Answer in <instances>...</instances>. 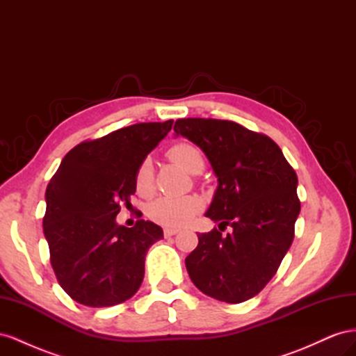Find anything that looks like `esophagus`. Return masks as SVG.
<instances>
[{
	"label": "esophagus",
	"mask_w": 356,
	"mask_h": 356,
	"mask_svg": "<svg viewBox=\"0 0 356 356\" xmlns=\"http://www.w3.org/2000/svg\"><path fill=\"white\" fill-rule=\"evenodd\" d=\"M163 233H165L166 238H169V236H174V234L179 233V229H172V227H166V229L163 230Z\"/></svg>",
	"instance_id": "obj_1"
}]
</instances>
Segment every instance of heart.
Here are the masks:
<instances>
[{
	"label": "heart",
	"mask_w": 356,
	"mask_h": 356,
	"mask_svg": "<svg viewBox=\"0 0 356 356\" xmlns=\"http://www.w3.org/2000/svg\"><path fill=\"white\" fill-rule=\"evenodd\" d=\"M168 156L190 174H196L203 169L202 153L191 144L179 143L169 149ZM135 187L141 196H149L153 193V168L149 160H144L139 165L135 175ZM199 209L200 200L197 197H160L149 204L148 217L166 227H181L195 217Z\"/></svg>",
	"instance_id": "1"
}]
</instances>
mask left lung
<instances>
[{
    "label": "left lung",
    "mask_w": 356,
    "mask_h": 356,
    "mask_svg": "<svg viewBox=\"0 0 356 356\" xmlns=\"http://www.w3.org/2000/svg\"><path fill=\"white\" fill-rule=\"evenodd\" d=\"M177 136L196 144L218 179L207 217L230 225L197 233L186 267L203 294L225 303L257 296L275 276L294 239L298 179L270 138L215 118H179Z\"/></svg>",
    "instance_id": "obj_1"
}]
</instances>
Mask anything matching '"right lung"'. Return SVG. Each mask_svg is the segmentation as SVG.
Returning a JSON list of instances; mask_svg holds the SVG:
<instances>
[{
	"label": "right lung",
	"mask_w": 356,
	"mask_h": 356,
	"mask_svg": "<svg viewBox=\"0 0 356 356\" xmlns=\"http://www.w3.org/2000/svg\"><path fill=\"white\" fill-rule=\"evenodd\" d=\"M174 120L138 123L75 145L46 190L42 230L59 285L80 305H120L139 289L145 255L163 230L139 220L117 224L120 203L131 204L135 175Z\"/></svg>",
	"instance_id": "1"
}]
</instances>
